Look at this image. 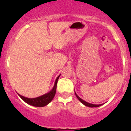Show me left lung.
I'll use <instances>...</instances> for the list:
<instances>
[{"label": "left lung", "instance_id": "left-lung-1", "mask_svg": "<svg viewBox=\"0 0 131 131\" xmlns=\"http://www.w3.org/2000/svg\"><path fill=\"white\" fill-rule=\"evenodd\" d=\"M75 96H77V97L78 98V100H79V101H80V102L82 103L83 104V105H84L85 106H88V107H91V108H93V107H99L100 106H101V105H103V104H101V105H94V104H91V103H88L87 101H84V100H83L82 99L80 98V97H79V96H78L77 94L76 93H75Z\"/></svg>", "mask_w": 131, "mask_h": 131}]
</instances>
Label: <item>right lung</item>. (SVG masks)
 Wrapping results in <instances>:
<instances>
[{"instance_id": "add662e5", "label": "right lung", "mask_w": 131, "mask_h": 131, "mask_svg": "<svg viewBox=\"0 0 131 131\" xmlns=\"http://www.w3.org/2000/svg\"><path fill=\"white\" fill-rule=\"evenodd\" d=\"M59 75L57 78H56V80H55L54 85L53 88L47 93L45 94L42 95V96H39V97H35V98H28V97H25V96H21V95L19 94L18 93V96L28 105H31V106H36V107H43L48 105L52 100H53L55 94H56V87H57V83L58 79H59Z\"/></svg>"}]
</instances>
